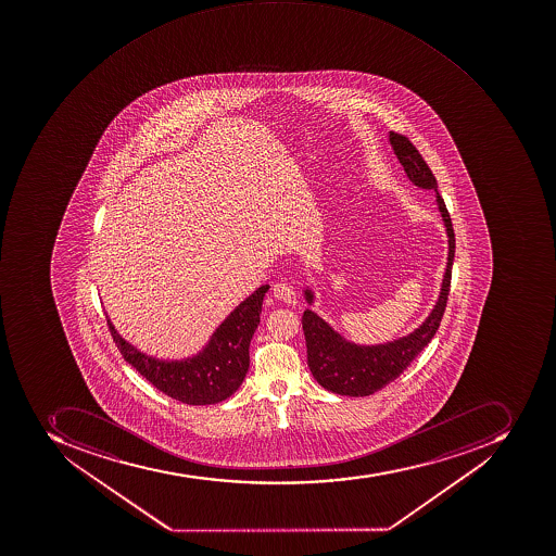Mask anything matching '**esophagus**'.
Returning a JSON list of instances; mask_svg holds the SVG:
<instances>
[{"label": "esophagus", "mask_w": 556, "mask_h": 556, "mask_svg": "<svg viewBox=\"0 0 556 556\" xmlns=\"http://www.w3.org/2000/svg\"><path fill=\"white\" fill-rule=\"evenodd\" d=\"M274 296L279 300V302L288 303V305H296L298 296L296 291H294L293 286L288 285V282H277L274 286Z\"/></svg>", "instance_id": "34e87169"}]
</instances>
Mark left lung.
<instances>
[{
    "label": "left lung",
    "mask_w": 556,
    "mask_h": 556,
    "mask_svg": "<svg viewBox=\"0 0 556 556\" xmlns=\"http://www.w3.org/2000/svg\"><path fill=\"white\" fill-rule=\"evenodd\" d=\"M390 143L396 157L404 166V172L414 186L421 189L435 190L437 204L444 220L448 237L447 268H445L440 296L427 320L414 329L410 334L384 344H355L344 340L319 315L306 308L302 324L306 340V357L312 375L320 387L338 395L367 396L392 383L393 379L410 366V362L428 346L431 338L439 329L444 317L451 291L452 262L456 253V237L452 228L451 215L445 207L444 199L437 190V178L433 177L427 161L422 160L418 149L404 135L390 131ZM306 302H314V293L305 289Z\"/></svg>",
    "instance_id": "8db88e82"
}]
</instances>
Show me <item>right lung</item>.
Returning a JSON list of instances; mask_svg holds the SVG:
<instances>
[{"label":"right lung","instance_id":"add662e5","mask_svg":"<svg viewBox=\"0 0 556 556\" xmlns=\"http://www.w3.org/2000/svg\"><path fill=\"white\" fill-rule=\"evenodd\" d=\"M270 286L256 289L213 332L203 352L184 361H160L138 352L117 334L108 317L112 340L128 364L164 395L189 405L218 404L236 392L250 367V343L258 328L263 296Z\"/></svg>","mask_w":556,"mask_h":556}]
</instances>
